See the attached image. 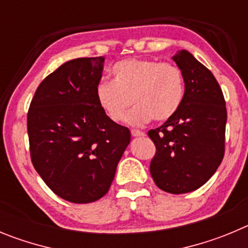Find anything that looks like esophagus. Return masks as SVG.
I'll return each mask as SVG.
<instances>
[{
	"label": "esophagus",
	"mask_w": 248,
	"mask_h": 248,
	"mask_svg": "<svg viewBox=\"0 0 248 248\" xmlns=\"http://www.w3.org/2000/svg\"><path fill=\"white\" fill-rule=\"evenodd\" d=\"M131 135H132L133 137H143L144 132H142L140 129H132V131H131Z\"/></svg>",
	"instance_id": "esophagus-1"
}]
</instances>
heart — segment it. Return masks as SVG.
<instances>
[{"mask_svg":"<svg viewBox=\"0 0 248 248\" xmlns=\"http://www.w3.org/2000/svg\"><path fill=\"white\" fill-rule=\"evenodd\" d=\"M112 81H100L96 101L113 122L142 126L153 117L166 121L177 112L184 95V78L177 65L151 59H124L111 68Z\"/></svg>","mask_w":248,"mask_h":248,"instance_id":"heart-1","label":"heart"}]
</instances>
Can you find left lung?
Masks as SVG:
<instances>
[{
    "label": "left lung",
    "mask_w": 248,
    "mask_h": 248,
    "mask_svg": "<svg viewBox=\"0 0 248 248\" xmlns=\"http://www.w3.org/2000/svg\"><path fill=\"white\" fill-rule=\"evenodd\" d=\"M173 60L182 70L185 93L179 108L160 127L148 131L155 144L151 175L170 194L199 189L210 179L225 155L227 112L218 82L188 50Z\"/></svg>",
    "instance_id": "left-lung-1"
}]
</instances>
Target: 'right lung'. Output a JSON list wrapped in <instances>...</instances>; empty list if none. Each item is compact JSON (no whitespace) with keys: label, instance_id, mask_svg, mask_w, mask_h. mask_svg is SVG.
Here are the masks:
<instances>
[{"label":"right lung","instance_id":"obj_1","mask_svg":"<svg viewBox=\"0 0 248 248\" xmlns=\"http://www.w3.org/2000/svg\"><path fill=\"white\" fill-rule=\"evenodd\" d=\"M104 57L78 58L39 84L27 128L31 159L49 188L66 202L88 204L108 193L131 140L127 127L96 101Z\"/></svg>","mask_w":248,"mask_h":248}]
</instances>
